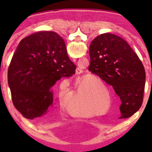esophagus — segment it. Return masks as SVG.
Listing matches in <instances>:
<instances>
[{"label": "esophagus", "mask_w": 152, "mask_h": 152, "mask_svg": "<svg viewBox=\"0 0 152 152\" xmlns=\"http://www.w3.org/2000/svg\"><path fill=\"white\" fill-rule=\"evenodd\" d=\"M82 70H81V69H80L79 68H77L76 70V74H78H78L82 73Z\"/></svg>", "instance_id": "esophagus-1"}]
</instances>
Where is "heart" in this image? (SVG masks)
Listing matches in <instances>:
<instances>
[{
  "instance_id": "b5f03b06",
  "label": "heart",
  "mask_w": 152,
  "mask_h": 152,
  "mask_svg": "<svg viewBox=\"0 0 152 152\" xmlns=\"http://www.w3.org/2000/svg\"><path fill=\"white\" fill-rule=\"evenodd\" d=\"M94 79L96 80L99 81V83L102 85L103 82L102 81L101 78L95 77ZM99 83L97 82H94V86H99ZM72 96V92H60L59 96H60V100L61 103L63 104L64 107H65L66 109L68 110L69 113L71 115H74L76 117H90L94 114L93 111H91L90 110L84 109V108L86 105L88 104L90 101V96L85 94V92L83 91H78L76 92L74 95V99L75 101L71 102V103L67 104L70 101V96ZM109 99H110L109 95Z\"/></svg>"
}]
</instances>
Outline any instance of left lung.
<instances>
[{
  "label": "left lung",
  "mask_w": 152,
  "mask_h": 152,
  "mask_svg": "<svg viewBox=\"0 0 152 152\" xmlns=\"http://www.w3.org/2000/svg\"><path fill=\"white\" fill-rule=\"evenodd\" d=\"M89 53L88 70L111 85L122 102L119 119L132 116L142 104L145 89V72L137 55L121 37L109 33L92 40Z\"/></svg>",
  "instance_id": "obj_1"
}]
</instances>
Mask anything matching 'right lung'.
Here are the masks:
<instances>
[{
  "instance_id": "obj_1",
  "label": "right lung",
  "mask_w": 152,
  "mask_h": 152,
  "mask_svg": "<svg viewBox=\"0 0 152 152\" xmlns=\"http://www.w3.org/2000/svg\"><path fill=\"white\" fill-rule=\"evenodd\" d=\"M65 42L53 31H39L19 43L8 70L12 101L29 119L44 116L53 101V86L75 74Z\"/></svg>"
}]
</instances>
